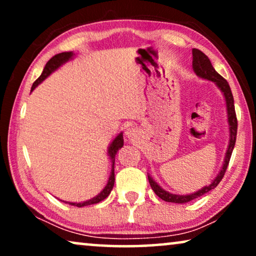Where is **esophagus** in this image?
Instances as JSON below:
<instances>
[{
  "label": "esophagus",
  "mask_w": 256,
  "mask_h": 256,
  "mask_svg": "<svg viewBox=\"0 0 256 256\" xmlns=\"http://www.w3.org/2000/svg\"><path fill=\"white\" fill-rule=\"evenodd\" d=\"M136 132H138V130H136L134 127H128L127 129H126L124 134L128 138H135V136H136Z\"/></svg>",
  "instance_id": "1"
}]
</instances>
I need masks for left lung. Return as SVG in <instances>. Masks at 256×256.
Wrapping results in <instances>:
<instances>
[{
	"label": "left lung",
	"instance_id": "left-lung-1",
	"mask_svg": "<svg viewBox=\"0 0 256 256\" xmlns=\"http://www.w3.org/2000/svg\"><path fill=\"white\" fill-rule=\"evenodd\" d=\"M192 56H194V60H192V68H194V72L197 73V76H200V78L211 80V82H214L216 84V86L222 90V92L224 93L226 99V104H227V115H228V124H230V146L227 148V152L225 156V162H224L222 169L220 170V172L218 174V176L216 177V180L212 182L208 186L202 188V190H199L197 192L192 194H186V196H178V194H172L166 192V190H163L162 188L157 185L156 182L152 180V178L148 176L149 180V184L154 192L158 196V197L162 199L164 202H176V204H183V202H188L194 200L196 198L202 197V194H208V191L213 190V188H216V185L220 183V180H222L224 174H225L227 166H228L230 156H232L234 146H236V132H238V120H236V108H234V99H233V94L232 90H230V87L227 82L226 79H224L222 76L219 74L218 72L213 68V66L210 62V59L208 56H206L204 52H202L198 48H194L192 50Z\"/></svg>",
	"mask_w": 256,
	"mask_h": 256
}]
</instances>
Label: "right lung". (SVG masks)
<instances>
[{
  "mask_svg": "<svg viewBox=\"0 0 256 256\" xmlns=\"http://www.w3.org/2000/svg\"><path fill=\"white\" fill-rule=\"evenodd\" d=\"M73 54L72 52H62V54H58L52 57L50 60L46 62V65H45V68L43 70V73H42L40 78H38L36 82L32 84V87H31V90H34L36 88V86L38 84H40L43 80L46 78L51 74L52 72L54 71V70H57L59 66L62 64H64L70 59L72 58ZM122 146H124V135L122 134H118L116 138L113 142H112V144L110 146V149H108V155L110 156L112 158V162H113V169H112V172H110V180H108V183L106 186L102 191H101L100 194H98L96 197H94L93 199H90V200H87V202H68L70 205H73V206H78V208H82V206H87V205H92V204H98V202H100L101 200H104V199H106L108 196H110V191L113 190V186H114V182H115V176H114V162H115V155H116V152H118V149H121Z\"/></svg>",
  "mask_w": 256,
  "mask_h": 256,
  "instance_id": "right-lung-1",
  "label": "right lung"
}]
</instances>
